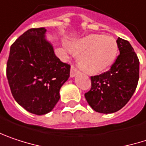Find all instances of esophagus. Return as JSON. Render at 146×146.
Masks as SVG:
<instances>
[{
  "label": "esophagus",
  "mask_w": 146,
  "mask_h": 146,
  "mask_svg": "<svg viewBox=\"0 0 146 146\" xmlns=\"http://www.w3.org/2000/svg\"><path fill=\"white\" fill-rule=\"evenodd\" d=\"M78 73V68H77L74 65H72V67H71V71H70V76L73 78V77H74Z\"/></svg>",
  "instance_id": "esophagus-1"
}]
</instances>
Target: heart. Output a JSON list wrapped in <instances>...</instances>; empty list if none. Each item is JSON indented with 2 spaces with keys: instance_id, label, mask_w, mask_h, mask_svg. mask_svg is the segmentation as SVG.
I'll return each instance as SVG.
<instances>
[{
  "instance_id": "b5f03b06",
  "label": "heart",
  "mask_w": 146,
  "mask_h": 146,
  "mask_svg": "<svg viewBox=\"0 0 146 146\" xmlns=\"http://www.w3.org/2000/svg\"><path fill=\"white\" fill-rule=\"evenodd\" d=\"M70 49L80 54L79 63L84 71L97 73L112 65L117 56L118 44L113 36L91 34L73 42Z\"/></svg>"
}]
</instances>
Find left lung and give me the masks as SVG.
Listing matches in <instances>:
<instances>
[{
    "label": "left lung",
    "instance_id": "1",
    "mask_svg": "<svg viewBox=\"0 0 146 146\" xmlns=\"http://www.w3.org/2000/svg\"><path fill=\"white\" fill-rule=\"evenodd\" d=\"M119 54L110 70L91 76V89L84 94L96 112L111 113L122 109L134 94L139 81V61L134 48L118 37Z\"/></svg>",
    "mask_w": 146,
    "mask_h": 146
}]
</instances>
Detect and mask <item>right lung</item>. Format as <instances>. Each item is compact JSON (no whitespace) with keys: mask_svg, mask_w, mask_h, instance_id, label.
<instances>
[{"mask_svg":"<svg viewBox=\"0 0 146 146\" xmlns=\"http://www.w3.org/2000/svg\"><path fill=\"white\" fill-rule=\"evenodd\" d=\"M44 27L31 28L11 46L7 77L13 98L28 112L52 110L59 90L68 79L70 65L61 62L45 39Z\"/></svg>","mask_w":146,"mask_h":146,"instance_id":"1","label":"right lung"}]
</instances>
